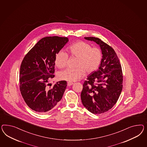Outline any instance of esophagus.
Here are the masks:
<instances>
[{"instance_id":"obj_1","label":"esophagus","mask_w":147,"mask_h":147,"mask_svg":"<svg viewBox=\"0 0 147 147\" xmlns=\"http://www.w3.org/2000/svg\"><path fill=\"white\" fill-rule=\"evenodd\" d=\"M73 84V83L72 82H68L67 85L68 86H71L72 84Z\"/></svg>"}]
</instances>
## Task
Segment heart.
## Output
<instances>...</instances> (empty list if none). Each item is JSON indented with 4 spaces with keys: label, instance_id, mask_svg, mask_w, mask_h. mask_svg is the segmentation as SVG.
<instances>
[{
    "label": "heart",
    "instance_id": "b5f03b06",
    "mask_svg": "<svg viewBox=\"0 0 147 147\" xmlns=\"http://www.w3.org/2000/svg\"><path fill=\"white\" fill-rule=\"evenodd\" d=\"M68 49L73 57H78L76 68H68L60 71V79L68 81H76L81 79L86 74L96 71L101 63L103 54L100 49L92 47L90 44L84 41H79L69 46ZM69 55L63 50L57 52L55 57L56 66L59 68L67 66Z\"/></svg>",
    "mask_w": 147,
    "mask_h": 147
}]
</instances>
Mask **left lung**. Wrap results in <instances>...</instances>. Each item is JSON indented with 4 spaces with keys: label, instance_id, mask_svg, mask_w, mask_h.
Returning <instances> with one entry per match:
<instances>
[{
    "label": "left lung",
    "instance_id": "1",
    "mask_svg": "<svg viewBox=\"0 0 147 147\" xmlns=\"http://www.w3.org/2000/svg\"><path fill=\"white\" fill-rule=\"evenodd\" d=\"M98 44L103 57L98 69L88 76L81 94L82 103L94 114L110 110L117 103L123 89V74L119 58L114 49L100 39L86 37Z\"/></svg>",
    "mask_w": 147,
    "mask_h": 147
}]
</instances>
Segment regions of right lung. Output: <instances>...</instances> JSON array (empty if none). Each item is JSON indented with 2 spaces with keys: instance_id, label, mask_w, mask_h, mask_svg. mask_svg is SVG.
Instances as JSON below:
<instances>
[{
  "instance_id": "right-lung-1",
  "label": "right lung",
  "mask_w": 147,
  "mask_h": 147,
  "mask_svg": "<svg viewBox=\"0 0 147 147\" xmlns=\"http://www.w3.org/2000/svg\"><path fill=\"white\" fill-rule=\"evenodd\" d=\"M68 41L67 37H44L24 56L20 66V90L24 102L32 110L45 113L62 98L67 82H57L51 88L49 82L55 76L56 54Z\"/></svg>"
}]
</instances>
